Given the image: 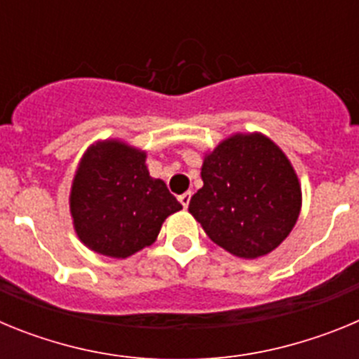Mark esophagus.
<instances>
[{
  "label": "esophagus",
  "mask_w": 359,
  "mask_h": 359,
  "mask_svg": "<svg viewBox=\"0 0 359 359\" xmlns=\"http://www.w3.org/2000/svg\"><path fill=\"white\" fill-rule=\"evenodd\" d=\"M190 198H192V194H190V192H185V194H182L177 199H180V203H182V205H183V208H187V207H189Z\"/></svg>",
  "instance_id": "obj_1"
}]
</instances>
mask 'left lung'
<instances>
[{
    "label": "left lung",
    "instance_id": "obj_1",
    "mask_svg": "<svg viewBox=\"0 0 359 359\" xmlns=\"http://www.w3.org/2000/svg\"><path fill=\"white\" fill-rule=\"evenodd\" d=\"M189 212L226 252L257 259L290 236L302 205L286 154L262 135H236L207 154Z\"/></svg>",
    "mask_w": 359,
    "mask_h": 359
}]
</instances>
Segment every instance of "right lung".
I'll list each match as a JSON object with an SVG mask.
<instances>
[{
  "instance_id": "add662e5",
  "label": "right lung",
  "mask_w": 359,
  "mask_h": 359,
  "mask_svg": "<svg viewBox=\"0 0 359 359\" xmlns=\"http://www.w3.org/2000/svg\"><path fill=\"white\" fill-rule=\"evenodd\" d=\"M73 224L93 252L126 259L152 244L161 223L182 205L149 176L145 152L109 140L88 149L69 196Z\"/></svg>"
}]
</instances>
